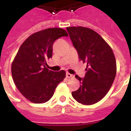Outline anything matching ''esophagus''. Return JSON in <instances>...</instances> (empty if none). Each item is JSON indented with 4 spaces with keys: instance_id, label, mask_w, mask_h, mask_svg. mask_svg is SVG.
Wrapping results in <instances>:
<instances>
[{
    "instance_id": "1",
    "label": "esophagus",
    "mask_w": 131,
    "mask_h": 131,
    "mask_svg": "<svg viewBox=\"0 0 131 131\" xmlns=\"http://www.w3.org/2000/svg\"><path fill=\"white\" fill-rule=\"evenodd\" d=\"M66 77H67V78H72V77H74V76L72 74H69V73H67L66 74Z\"/></svg>"
}]
</instances>
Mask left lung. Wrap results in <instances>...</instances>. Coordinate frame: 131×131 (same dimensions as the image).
Listing matches in <instances>:
<instances>
[{
    "mask_svg": "<svg viewBox=\"0 0 131 131\" xmlns=\"http://www.w3.org/2000/svg\"><path fill=\"white\" fill-rule=\"evenodd\" d=\"M67 31L80 60L87 63L84 78L78 75L80 88L72 96L81 104L90 105L103 98L112 85L116 63L112 50L93 30L82 27H67Z\"/></svg>",
    "mask_w": 131,
    "mask_h": 131,
    "instance_id": "1",
    "label": "left lung"
}]
</instances>
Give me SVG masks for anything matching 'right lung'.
<instances>
[{
	"label": "right lung",
	"mask_w": 131,
	"mask_h": 131,
	"mask_svg": "<svg viewBox=\"0 0 131 131\" xmlns=\"http://www.w3.org/2000/svg\"><path fill=\"white\" fill-rule=\"evenodd\" d=\"M67 36L62 29L50 28L31 35L20 46L12 64V76L17 89L29 101L48 102L65 78L64 70L52 71L46 65L52 55L54 41Z\"/></svg>",
	"instance_id": "obj_1"
}]
</instances>
